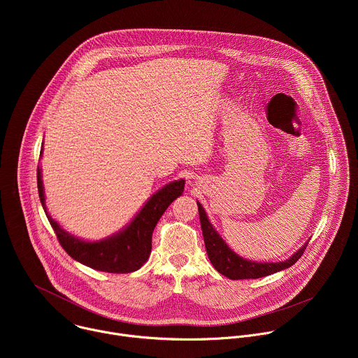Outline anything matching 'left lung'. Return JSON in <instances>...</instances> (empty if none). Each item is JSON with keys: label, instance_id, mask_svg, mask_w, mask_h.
Wrapping results in <instances>:
<instances>
[{"label": "left lung", "instance_id": "8db88e82", "mask_svg": "<svg viewBox=\"0 0 358 358\" xmlns=\"http://www.w3.org/2000/svg\"><path fill=\"white\" fill-rule=\"evenodd\" d=\"M196 206H198L201 229H202L203 242H206L208 258L213 266L228 279H232V280L258 279V278H264V276L276 273L279 271L287 269L299 261L306 246L309 243V242L303 243V246L297 249L290 258L282 262H255V261L245 259L239 257L238 253H235L227 245V242L222 239V236L217 232L214 225L210 222L206 210H203V207L198 201H196Z\"/></svg>", "mask_w": 358, "mask_h": 358}]
</instances>
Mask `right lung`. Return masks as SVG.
I'll list each match as a JSON object with an SVG mask.
<instances>
[{
    "mask_svg": "<svg viewBox=\"0 0 358 358\" xmlns=\"http://www.w3.org/2000/svg\"><path fill=\"white\" fill-rule=\"evenodd\" d=\"M43 144L41 148V157ZM38 192L43 211L54 228L59 243L71 258L92 269L109 273H129L140 269L151 252V236L170 203L184 191L185 180H174L152 194L136 217L119 232L99 241H85L65 231L49 215L45 203L42 170L38 167Z\"/></svg>",
    "mask_w": 358,
    "mask_h": 358,
    "instance_id": "add662e5",
    "label": "right lung"
}]
</instances>
